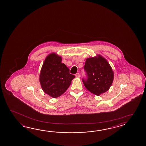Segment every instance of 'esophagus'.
Here are the masks:
<instances>
[{
    "instance_id": "esophagus-1",
    "label": "esophagus",
    "mask_w": 146,
    "mask_h": 146,
    "mask_svg": "<svg viewBox=\"0 0 146 146\" xmlns=\"http://www.w3.org/2000/svg\"><path fill=\"white\" fill-rule=\"evenodd\" d=\"M75 76L77 78H80V75L79 73H77L76 74H75Z\"/></svg>"
}]
</instances>
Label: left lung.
<instances>
[{
	"label": "left lung",
	"mask_w": 146,
	"mask_h": 146,
	"mask_svg": "<svg viewBox=\"0 0 146 146\" xmlns=\"http://www.w3.org/2000/svg\"><path fill=\"white\" fill-rule=\"evenodd\" d=\"M84 69L88 79H82L86 89L99 96L107 91L113 82L114 73L106 59L100 55L86 59Z\"/></svg>",
	"instance_id": "8db88e82"
}]
</instances>
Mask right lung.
Returning <instances> with one entry per match:
<instances>
[{
    "instance_id": "add662e5",
    "label": "right lung",
    "mask_w": 146,
    "mask_h": 146,
    "mask_svg": "<svg viewBox=\"0 0 146 146\" xmlns=\"http://www.w3.org/2000/svg\"><path fill=\"white\" fill-rule=\"evenodd\" d=\"M62 58L54 53L48 55L40 71L39 81L43 92L53 98L59 97L66 91L75 78L62 63Z\"/></svg>"
}]
</instances>
